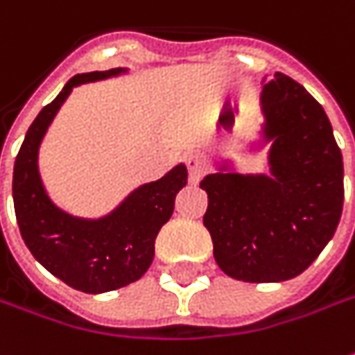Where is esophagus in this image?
Returning <instances> with one entry per match:
<instances>
[{
  "label": "esophagus",
  "mask_w": 355,
  "mask_h": 355,
  "mask_svg": "<svg viewBox=\"0 0 355 355\" xmlns=\"http://www.w3.org/2000/svg\"><path fill=\"white\" fill-rule=\"evenodd\" d=\"M187 168H189L190 182H198L204 175V166H202L200 159L196 155H189L187 157Z\"/></svg>",
  "instance_id": "34e87169"
}]
</instances>
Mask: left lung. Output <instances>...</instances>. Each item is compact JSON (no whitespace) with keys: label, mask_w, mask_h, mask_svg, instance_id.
<instances>
[{"label":"left lung","mask_w":355,"mask_h":355,"mask_svg":"<svg viewBox=\"0 0 355 355\" xmlns=\"http://www.w3.org/2000/svg\"><path fill=\"white\" fill-rule=\"evenodd\" d=\"M261 123L250 153L267 149L269 173L241 175L230 159L202 178L204 226L218 267L245 283L300 275L336 232L344 163L328 116L299 82L275 72L261 84Z\"/></svg>","instance_id":"8db88e82"}]
</instances>
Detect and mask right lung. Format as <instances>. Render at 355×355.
<instances>
[{"mask_svg": "<svg viewBox=\"0 0 355 355\" xmlns=\"http://www.w3.org/2000/svg\"><path fill=\"white\" fill-rule=\"evenodd\" d=\"M128 74V68L76 74L35 117L13 166V204L21 238L33 257L68 287L100 295L145 275L159 230L171 220L178 190L187 187L184 163L165 177L131 190L112 212L82 218L62 210L44 189L39 149L58 110L80 84Z\"/></svg>", "mask_w": 355, "mask_h": 355, "instance_id": "right-lung-1", "label": "right lung"}]
</instances>
